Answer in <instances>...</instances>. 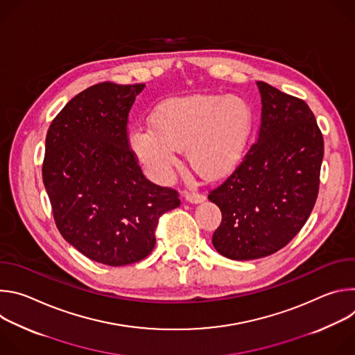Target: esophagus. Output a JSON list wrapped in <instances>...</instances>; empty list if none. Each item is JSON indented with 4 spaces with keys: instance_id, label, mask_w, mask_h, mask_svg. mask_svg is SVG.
Listing matches in <instances>:
<instances>
[{
    "instance_id": "obj_1",
    "label": "esophagus",
    "mask_w": 355,
    "mask_h": 355,
    "mask_svg": "<svg viewBox=\"0 0 355 355\" xmlns=\"http://www.w3.org/2000/svg\"><path fill=\"white\" fill-rule=\"evenodd\" d=\"M184 198L189 204H200V202H204L207 198L205 195H200V193H195V192H185Z\"/></svg>"
}]
</instances>
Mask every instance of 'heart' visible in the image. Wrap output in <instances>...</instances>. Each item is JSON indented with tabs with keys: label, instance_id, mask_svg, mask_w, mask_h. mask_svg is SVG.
Masks as SVG:
<instances>
[{
	"label": "heart",
	"instance_id": "1",
	"mask_svg": "<svg viewBox=\"0 0 355 355\" xmlns=\"http://www.w3.org/2000/svg\"><path fill=\"white\" fill-rule=\"evenodd\" d=\"M251 111L241 99L196 94L162 104L151 125H137L129 133L130 147L151 180L168 184L187 148L189 164L216 180L240 163L251 133Z\"/></svg>",
	"mask_w": 355,
	"mask_h": 355
}]
</instances>
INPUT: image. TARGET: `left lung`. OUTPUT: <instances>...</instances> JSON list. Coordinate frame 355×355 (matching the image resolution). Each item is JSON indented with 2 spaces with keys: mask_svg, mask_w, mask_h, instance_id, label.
Instances as JSON below:
<instances>
[{
  "mask_svg": "<svg viewBox=\"0 0 355 355\" xmlns=\"http://www.w3.org/2000/svg\"><path fill=\"white\" fill-rule=\"evenodd\" d=\"M257 87V143L208 196L222 212L212 244L236 261L274 254L299 233L315 207L323 160V136L305 101L264 81Z\"/></svg>",
  "mask_w": 355,
  "mask_h": 355,
  "instance_id": "8db88e82",
  "label": "left lung"
}]
</instances>
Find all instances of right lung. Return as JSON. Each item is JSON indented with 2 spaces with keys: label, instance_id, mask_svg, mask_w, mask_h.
Instances as JSON below:
<instances>
[{
  "label": "right lung",
  "instance_id": "1",
  "mask_svg": "<svg viewBox=\"0 0 355 355\" xmlns=\"http://www.w3.org/2000/svg\"><path fill=\"white\" fill-rule=\"evenodd\" d=\"M144 84L92 85L46 135L42 177L63 239L92 261L137 263L155 248L159 218L177 191L146 180L128 141V115Z\"/></svg>",
  "mask_w": 355,
  "mask_h": 355
}]
</instances>
